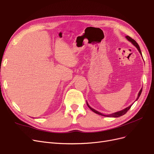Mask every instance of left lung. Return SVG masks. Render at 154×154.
Here are the masks:
<instances>
[{"instance_id": "left-lung-1", "label": "left lung", "mask_w": 154, "mask_h": 154, "mask_svg": "<svg viewBox=\"0 0 154 154\" xmlns=\"http://www.w3.org/2000/svg\"><path fill=\"white\" fill-rule=\"evenodd\" d=\"M125 37H126V38H127L128 41H130V42H131V43H132V44L135 46V47H136V48L137 49V50L139 51V52L140 53V54H141V56H142V53H141V51L140 48H139V45L137 44V43L135 41L134 39H132V38H131V37H130V36H126ZM141 92H142V88H141V89L140 90V91H139V94H138V96H137V97L136 100H137L139 99V96H140V95H141ZM87 106H88V108H89L92 111L94 112H95L96 114H97L101 115V116H106V117H112V118H118V117H120V116H123V115L125 114L127 112V111L130 109V107L132 106V105H130L129 106L127 107V108H125V109H123V110H121V111L116 112L113 113V114H111L105 115V114H103L100 113V112H98V111H97V110H94V109L91 108V107L89 105H88V104L87 102Z\"/></svg>"}]
</instances>
